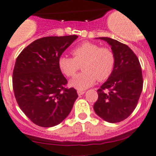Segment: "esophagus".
<instances>
[{
  "instance_id": "esophagus-1",
  "label": "esophagus",
  "mask_w": 156,
  "mask_h": 156,
  "mask_svg": "<svg viewBox=\"0 0 156 156\" xmlns=\"http://www.w3.org/2000/svg\"><path fill=\"white\" fill-rule=\"evenodd\" d=\"M84 93H85L84 91H81V90H78L77 91V94L79 96H81V95H83Z\"/></svg>"
}]
</instances>
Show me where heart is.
<instances>
[{"instance_id":"1","label":"heart","mask_w":156,"mask_h":156,"mask_svg":"<svg viewBox=\"0 0 156 156\" xmlns=\"http://www.w3.org/2000/svg\"><path fill=\"white\" fill-rule=\"evenodd\" d=\"M72 57L61 56L58 65L60 71L68 77L76 74L82 65L83 72L70 81V86L84 90L95 84L97 80L103 82L109 78L116 62L112 49L98 44L84 41L71 51Z\"/></svg>"}]
</instances>
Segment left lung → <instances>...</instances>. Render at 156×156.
I'll return each mask as SVG.
<instances>
[{"label":"left lung","mask_w":156,"mask_h":156,"mask_svg":"<svg viewBox=\"0 0 156 156\" xmlns=\"http://www.w3.org/2000/svg\"><path fill=\"white\" fill-rule=\"evenodd\" d=\"M99 38L111 46L116 62L111 76L98 90L94 109L105 121L118 123L128 118L138 104L143 89L141 67L126 44L108 37Z\"/></svg>","instance_id":"obj_1"}]
</instances>
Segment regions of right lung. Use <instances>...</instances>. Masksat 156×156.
Segmentation results:
<instances>
[{
	"instance_id": "add662e5",
	"label": "right lung",
	"mask_w": 156,
	"mask_h": 156,
	"mask_svg": "<svg viewBox=\"0 0 156 156\" xmlns=\"http://www.w3.org/2000/svg\"><path fill=\"white\" fill-rule=\"evenodd\" d=\"M76 35L38 38L21 52L12 73V87L20 108L35 124L52 127L68 117L78 98L76 89L65 88L66 78L58 58Z\"/></svg>"
}]
</instances>
